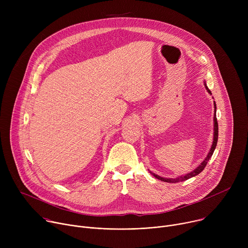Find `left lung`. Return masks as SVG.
<instances>
[{"label": "left lung", "instance_id": "obj_1", "mask_svg": "<svg viewBox=\"0 0 248 248\" xmlns=\"http://www.w3.org/2000/svg\"><path fill=\"white\" fill-rule=\"evenodd\" d=\"M204 85H205V88H206L207 92H208L210 95H212V93H211V91L209 90V88L207 87L205 81H204ZM214 108H215V110H214L215 113H214V120H213V121H214V137H213V143H212V146H211V148H210V151H209L208 155L206 156V158L202 161V163H201L195 170H193L192 171H190V172H188V173H186L185 175L176 176V178H174V179L162 178V176H160V175H158V174L152 172L151 170H149L150 173L153 174L156 179H158V180H160V181H162V182H165V183H171V184H173V183H180V182L186 181V180H188V179H190V178H193V176L197 175L198 173H200V172L204 170V168L206 167L208 161L210 160V158L212 157V155H213V153H214V151H215V148H216V146H217V141H218V131H219V129H218V122H217V118H216V103H215V101H214Z\"/></svg>", "mask_w": 248, "mask_h": 248}]
</instances>
